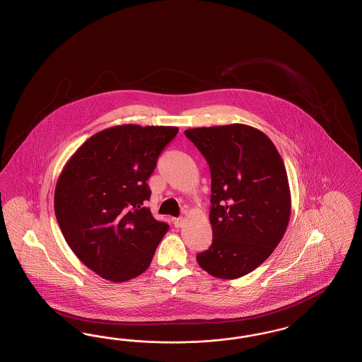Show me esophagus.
I'll use <instances>...</instances> for the list:
<instances>
[{
  "mask_svg": "<svg viewBox=\"0 0 362 362\" xmlns=\"http://www.w3.org/2000/svg\"><path fill=\"white\" fill-rule=\"evenodd\" d=\"M175 227H182L185 225V219L183 218H175L174 219Z\"/></svg>",
  "mask_w": 362,
  "mask_h": 362,
  "instance_id": "esophagus-1",
  "label": "esophagus"
}]
</instances>
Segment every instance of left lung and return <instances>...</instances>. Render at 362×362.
<instances>
[{"instance_id": "1", "label": "left lung", "mask_w": 362, "mask_h": 362, "mask_svg": "<svg viewBox=\"0 0 362 362\" xmlns=\"http://www.w3.org/2000/svg\"><path fill=\"white\" fill-rule=\"evenodd\" d=\"M211 171L212 243L197 255L215 278L235 279L262 264L286 233L291 197L273 141L246 124L186 129Z\"/></svg>"}]
</instances>
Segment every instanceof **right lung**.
Returning <instances> with one entry per match:
<instances>
[{
	"mask_svg": "<svg viewBox=\"0 0 362 362\" xmlns=\"http://www.w3.org/2000/svg\"><path fill=\"white\" fill-rule=\"evenodd\" d=\"M177 127L115 125L83 143L54 188V214L68 246L96 274L125 282L144 273L170 226L150 209L147 180Z\"/></svg>",
	"mask_w": 362,
	"mask_h": 362,
	"instance_id": "1",
	"label": "right lung"
}]
</instances>
